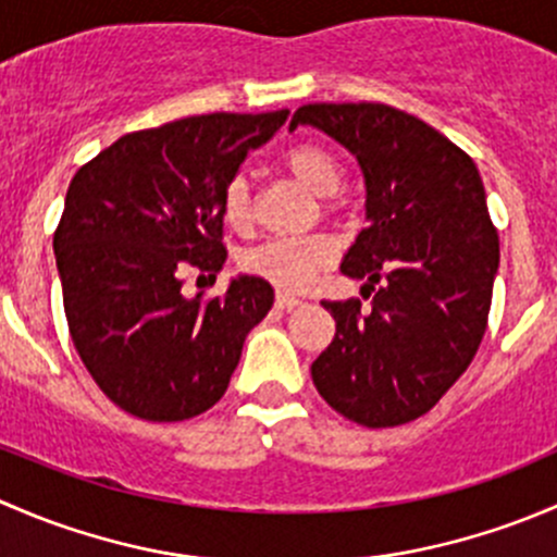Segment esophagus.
Segmentation results:
<instances>
[{
	"label": "esophagus",
	"mask_w": 557,
	"mask_h": 557,
	"mask_svg": "<svg viewBox=\"0 0 557 557\" xmlns=\"http://www.w3.org/2000/svg\"><path fill=\"white\" fill-rule=\"evenodd\" d=\"M277 307L280 310H294V307H299L301 305V299L299 296H294V294H285V290H277Z\"/></svg>",
	"instance_id": "obj_1"
}]
</instances>
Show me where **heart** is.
Returning <instances> with one entry per match:
<instances>
[{
  "mask_svg": "<svg viewBox=\"0 0 557 557\" xmlns=\"http://www.w3.org/2000/svg\"><path fill=\"white\" fill-rule=\"evenodd\" d=\"M285 170L294 174L307 190L314 196H334L339 194L345 183V170L339 159L329 148L314 143L294 145L283 156ZM223 221L234 232H247L252 223V185L245 174H234L223 185L221 196ZM334 261V245L325 237H277L250 247L243 252L239 263L245 272L267 280L283 290H299Z\"/></svg>",
  "mask_w": 557,
  "mask_h": 557,
  "instance_id": "heart-1",
  "label": "heart"
}]
</instances>
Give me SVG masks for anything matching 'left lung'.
Returning <instances> with one entry per match:
<instances>
[{
    "label": "left lung",
    "mask_w": 557,
    "mask_h": 557,
    "mask_svg": "<svg viewBox=\"0 0 557 557\" xmlns=\"http://www.w3.org/2000/svg\"><path fill=\"white\" fill-rule=\"evenodd\" d=\"M299 123L356 156L369 221L342 274L367 280L372 305L323 301L336 334L314 358L312 383L352 423H409L469 369L487 329L498 234L482 177L445 134L396 107L305 104L290 128Z\"/></svg>",
    "instance_id": "left-lung-1"
}]
</instances>
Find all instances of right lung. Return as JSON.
<instances>
[{"instance_id": "add662e5", "label": "right lung", "mask_w": 557, "mask_h": 557, "mask_svg": "<svg viewBox=\"0 0 557 557\" xmlns=\"http://www.w3.org/2000/svg\"><path fill=\"white\" fill-rule=\"evenodd\" d=\"M285 121L288 110L183 117L123 134L72 177L53 234L66 323L123 412L174 423L226 393L272 285L239 274L210 301L180 288L190 269H223V185Z\"/></svg>"}]
</instances>
